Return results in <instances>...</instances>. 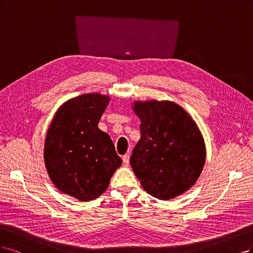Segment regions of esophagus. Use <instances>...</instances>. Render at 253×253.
Segmentation results:
<instances>
[{
    "label": "esophagus",
    "mask_w": 253,
    "mask_h": 253,
    "mask_svg": "<svg viewBox=\"0 0 253 253\" xmlns=\"http://www.w3.org/2000/svg\"><path fill=\"white\" fill-rule=\"evenodd\" d=\"M123 164L125 165V166H128L129 165V161H130V156L129 154H125V156H123Z\"/></svg>",
    "instance_id": "esophagus-1"
}]
</instances>
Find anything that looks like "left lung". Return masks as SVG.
Instances as JSON below:
<instances>
[{
  "label": "left lung",
  "instance_id": "left-lung-1",
  "mask_svg": "<svg viewBox=\"0 0 253 253\" xmlns=\"http://www.w3.org/2000/svg\"><path fill=\"white\" fill-rule=\"evenodd\" d=\"M141 138L130 158L133 172L153 198L174 199L198 181L206 146L195 121L171 101H134Z\"/></svg>",
  "mask_w": 253,
  "mask_h": 253
}]
</instances>
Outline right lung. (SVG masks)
Masks as SVG:
<instances>
[{
  "instance_id": "1",
  "label": "right lung",
  "mask_w": 253,
  "mask_h": 253,
  "mask_svg": "<svg viewBox=\"0 0 253 253\" xmlns=\"http://www.w3.org/2000/svg\"><path fill=\"white\" fill-rule=\"evenodd\" d=\"M108 95L86 93L63 103L44 144L45 167L61 192L79 201L99 198L122 165L110 136L97 127Z\"/></svg>"
}]
</instances>
